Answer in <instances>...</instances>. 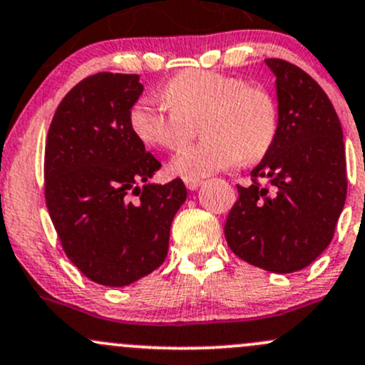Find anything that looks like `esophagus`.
<instances>
[{"mask_svg":"<svg viewBox=\"0 0 365 365\" xmlns=\"http://www.w3.org/2000/svg\"><path fill=\"white\" fill-rule=\"evenodd\" d=\"M183 182H185L187 189L189 190H197L199 187L202 185V180H199V178H183Z\"/></svg>","mask_w":365,"mask_h":365,"instance_id":"esophagus-1","label":"esophagus"}]
</instances>
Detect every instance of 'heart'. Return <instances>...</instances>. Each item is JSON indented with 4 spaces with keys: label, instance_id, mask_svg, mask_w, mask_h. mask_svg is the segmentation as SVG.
<instances>
[{
    "label": "heart",
    "instance_id": "1",
    "mask_svg": "<svg viewBox=\"0 0 365 365\" xmlns=\"http://www.w3.org/2000/svg\"><path fill=\"white\" fill-rule=\"evenodd\" d=\"M165 105L138 101L129 113L134 136L147 147L180 148L201 123L199 145L171 160L173 175L199 178L255 163L273 147L278 133V106L262 86L208 70L182 71L163 91Z\"/></svg>",
    "mask_w": 365,
    "mask_h": 365
}]
</instances>
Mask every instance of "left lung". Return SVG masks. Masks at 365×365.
I'll use <instances>...</instances> for the list:
<instances>
[{"label":"left lung","instance_id":"obj_1","mask_svg":"<svg viewBox=\"0 0 365 365\" xmlns=\"http://www.w3.org/2000/svg\"><path fill=\"white\" fill-rule=\"evenodd\" d=\"M266 64L276 76L278 133L252 185H237L224 232L245 262L285 274L304 269L332 241L346 201V159L324 89L295 64Z\"/></svg>","mask_w":365,"mask_h":365}]
</instances>
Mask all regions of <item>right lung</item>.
<instances>
[{"label":"right lung","instance_id":"add662e5","mask_svg":"<svg viewBox=\"0 0 365 365\" xmlns=\"http://www.w3.org/2000/svg\"><path fill=\"white\" fill-rule=\"evenodd\" d=\"M141 92L138 75L87 76L57 106L45 147V201L61 245L106 287L131 285L164 262L187 199L180 178L148 183L160 163L129 124Z\"/></svg>","mask_w":365,"mask_h":365}]
</instances>
